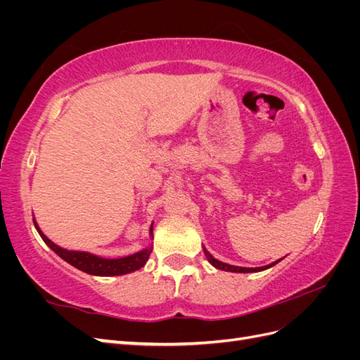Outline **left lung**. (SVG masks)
<instances>
[{
	"label": "left lung",
	"instance_id": "obj_1",
	"mask_svg": "<svg viewBox=\"0 0 360 360\" xmlns=\"http://www.w3.org/2000/svg\"><path fill=\"white\" fill-rule=\"evenodd\" d=\"M202 249H204V254H205L207 259H209V263H210L213 267L219 269V270H225V271H234V274H254V271H263V270H266V269L274 267L275 264H278L279 261L282 259V258H281V259H278V261H274V263H270V264L263 266V267H238V266H231V264L222 263V261L216 259L204 246H202Z\"/></svg>",
	"mask_w": 360,
	"mask_h": 360
}]
</instances>
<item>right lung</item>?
<instances>
[{
  "instance_id": "1",
  "label": "right lung",
  "mask_w": 360,
  "mask_h": 360,
  "mask_svg": "<svg viewBox=\"0 0 360 360\" xmlns=\"http://www.w3.org/2000/svg\"><path fill=\"white\" fill-rule=\"evenodd\" d=\"M32 221H34V226L37 233L40 234L41 240L45 242L53 252L64 261H68L70 266L93 276H120L132 274V271L144 267L151 254V249H153V245H150L148 248L141 249L132 255H126L122 258H103L91 252H85V250L64 249L49 240V238L41 233L39 224L36 222V217H32ZM150 238H153V224L150 225Z\"/></svg>"
}]
</instances>
